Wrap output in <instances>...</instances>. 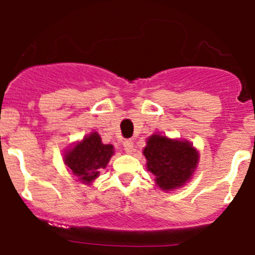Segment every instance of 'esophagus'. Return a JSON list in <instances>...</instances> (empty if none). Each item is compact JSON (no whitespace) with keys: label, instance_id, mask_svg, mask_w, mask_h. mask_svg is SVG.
<instances>
[{"label":"esophagus","instance_id":"obj_1","mask_svg":"<svg viewBox=\"0 0 255 255\" xmlns=\"http://www.w3.org/2000/svg\"><path fill=\"white\" fill-rule=\"evenodd\" d=\"M124 149H125L126 153H132L134 152V141L128 139V140L124 141Z\"/></svg>","mask_w":255,"mask_h":255}]
</instances>
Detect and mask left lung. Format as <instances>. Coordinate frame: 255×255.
<instances>
[{
  "label": "left lung",
  "mask_w": 255,
  "mask_h": 255,
  "mask_svg": "<svg viewBox=\"0 0 255 255\" xmlns=\"http://www.w3.org/2000/svg\"><path fill=\"white\" fill-rule=\"evenodd\" d=\"M147 168L163 190L182 186L197 167L199 154L188 141L172 140L162 135H152L143 150Z\"/></svg>",
  "instance_id": "8db88e82"
}]
</instances>
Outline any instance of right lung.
Segmentation results:
<instances>
[{
	"label": "right lung",
	"mask_w": 255,
	"mask_h": 255,
	"mask_svg": "<svg viewBox=\"0 0 255 255\" xmlns=\"http://www.w3.org/2000/svg\"><path fill=\"white\" fill-rule=\"evenodd\" d=\"M114 154L111 144H103L97 132H92L73 149L65 154V164L78 177V181L89 182L100 176L102 168L107 166Z\"/></svg>",
	"instance_id": "1"
}]
</instances>
